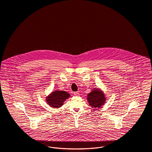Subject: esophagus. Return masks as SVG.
Masks as SVG:
<instances>
[{"label": "esophagus", "instance_id": "34e87169", "mask_svg": "<svg viewBox=\"0 0 152 152\" xmlns=\"http://www.w3.org/2000/svg\"><path fill=\"white\" fill-rule=\"evenodd\" d=\"M73 94H74V95H75V96H79V92H74V93H73Z\"/></svg>", "mask_w": 152, "mask_h": 152}]
</instances>
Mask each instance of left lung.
Here are the masks:
<instances>
[{"instance_id": "8db88e82", "label": "left lung", "mask_w": 152, "mask_h": 152, "mask_svg": "<svg viewBox=\"0 0 152 152\" xmlns=\"http://www.w3.org/2000/svg\"><path fill=\"white\" fill-rule=\"evenodd\" d=\"M87 100L90 106L94 108H101L106 100L104 93L99 89H94L88 94Z\"/></svg>"}]
</instances>
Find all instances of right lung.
I'll return each mask as SVG.
<instances>
[{
	"mask_svg": "<svg viewBox=\"0 0 152 152\" xmlns=\"http://www.w3.org/2000/svg\"><path fill=\"white\" fill-rule=\"evenodd\" d=\"M69 96L70 94L66 91H55L47 97L46 101L51 107L58 108L63 105L64 101Z\"/></svg>",
	"mask_w": 152,
	"mask_h": 152,
	"instance_id": "right-lung-1",
	"label": "right lung"
}]
</instances>
